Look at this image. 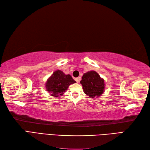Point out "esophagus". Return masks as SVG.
Returning <instances> with one entry per match:
<instances>
[{"label": "esophagus", "instance_id": "esophagus-1", "mask_svg": "<svg viewBox=\"0 0 150 150\" xmlns=\"http://www.w3.org/2000/svg\"><path fill=\"white\" fill-rule=\"evenodd\" d=\"M80 79H81V78H76V79H75V81H76L77 83H79V81H80Z\"/></svg>", "mask_w": 150, "mask_h": 150}]
</instances>
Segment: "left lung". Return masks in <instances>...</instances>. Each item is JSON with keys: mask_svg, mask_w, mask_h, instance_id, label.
<instances>
[{"mask_svg": "<svg viewBox=\"0 0 150 150\" xmlns=\"http://www.w3.org/2000/svg\"><path fill=\"white\" fill-rule=\"evenodd\" d=\"M84 93L90 98H98L104 91V80L94 71L84 73L80 81Z\"/></svg>", "mask_w": 150, "mask_h": 150, "instance_id": "8db88e82", "label": "left lung"}]
</instances>
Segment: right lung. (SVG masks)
<instances>
[{
  "instance_id": "obj_1",
  "label": "right lung",
  "mask_w": 150,
  "mask_h": 150,
  "mask_svg": "<svg viewBox=\"0 0 150 150\" xmlns=\"http://www.w3.org/2000/svg\"><path fill=\"white\" fill-rule=\"evenodd\" d=\"M75 83L70 74L66 75L62 71L57 70L47 80L46 88L52 96L57 98L62 96L69 85Z\"/></svg>"
}]
</instances>
